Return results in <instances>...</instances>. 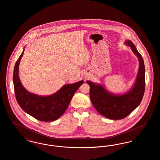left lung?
Instances as JSON below:
<instances>
[{
    "mask_svg": "<svg viewBox=\"0 0 160 160\" xmlns=\"http://www.w3.org/2000/svg\"><path fill=\"white\" fill-rule=\"evenodd\" d=\"M125 42L131 47L139 60L138 74L132 89L125 94L115 96L100 85L86 82L90 86V98L96 110L107 118L114 120L122 119L128 116L140 104L145 91V67L142 57L131 41Z\"/></svg>",
    "mask_w": 160,
    "mask_h": 160,
    "instance_id": "obj_1",
    "label": "left lung"
}]
</instances>
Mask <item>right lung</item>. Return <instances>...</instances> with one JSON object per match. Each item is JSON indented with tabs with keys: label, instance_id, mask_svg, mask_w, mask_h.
<instances>
[{
	"label": "right lung",
	"instance_id": "add662e5",
	"mask_svg": "<svg viewBox=\"0 0 160 160\" xmlns=\"http://www.w3.org/2000/svg\"><path fill=\"white\" fill-rule=\"evenodd\" d=\"M24 52V50L16 62L13 71L14 94L17 102L23 110L39 121H55L66 110L75 92L83 83V81L66 85L49 96H39L30 93L22 85L18 75L19 65Z\"/></svg>",
	"mask_w": 160,
	"mask_h": 160
}]
</instances>
